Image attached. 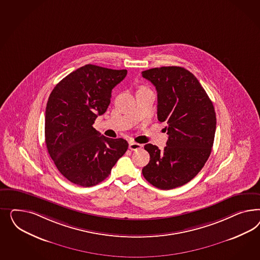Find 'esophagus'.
<instances>
[{
    "instance_id": "obj_1",
    "label": "esophagus",
    "mask_w": 260,
    "mask_h": 260,
    "mask_svg": "<svg viewBox=\"0 0 260 260\" xmlns=\"http://www.w3.org/2000/svg\"><path fill=\"white\" fill-rule=\"evenodd\" d=\"M128 149L132 150H140V149H142V145L138 144V143H135V142H129Z\"/></svg>"
}]
</instances>
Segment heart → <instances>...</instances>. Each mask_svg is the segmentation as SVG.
Wrapping results in <instances>:
<instances>
[{
    "instance_id": "obj_1",
    "label": "heart",
    "mask_w": 260,
    "mask_h": 260,
    "mask_svg": "<svg viewBox=\"0 0 260 260\" xmlns=\"http://www.w3.org/2000/svg\"><path fill=\"white\" fill-rule=\"evenodd\" d=\"M141 89H146V88H145V87H141V88H140V90H141Z\"/></svg>"
}]
</instances>
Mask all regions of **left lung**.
Returning <instances> with one entry per match:
<instances>
[{"mask_svg": "<svg viewBox=\"0 0 260 260\" xmlns=\"http://www.w3.org/2000/svg\"><path fill=\"white\" fill-rule=\"evenodd\" d=\"M157 90V117L168 126L164 150L147 144L150 162L142 173L158 189H172L197 176L213 148L216 117L213 102L197 77L181 67L143 71Z\"/></svg>", "mask_w": 260, "mask_h": 260, "instance_id": "8db88e82", "label": "left lung"}]
</instances>
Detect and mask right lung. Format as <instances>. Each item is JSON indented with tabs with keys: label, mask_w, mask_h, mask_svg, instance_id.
I'll use <instances>...</instances> for the list:
<instances>
[{
	"label": "right lung",
	"mask_w": 260,
	"mask_h": 260,
	"mask_svg": "<svg viewBox=\"0 0 260 260\" xmlns=\"http://www.w3.org/2000/svg\"><path fill=\"white\" fill-rule=\"evenodd\" d=\"M126 70L86 64L61 80L49 95L45 137L49 156L70 181L91 187L105 180L128 147L93 127L109 107L112 88L126 77Z\"/></svg>",
	"instance_id": "right-lung-1"
}]
</instances>
